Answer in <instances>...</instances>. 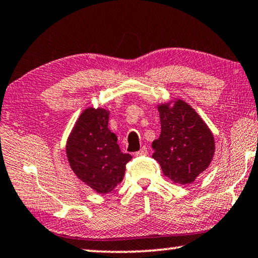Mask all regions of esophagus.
<instances>
[{
  "mask_svg": "<svg viewBox=\"0 0 258 258\" xmlns=\"http://www.w3.org/2000/svg\"><path fill=\"white\" fill-rule=\"evenodd\" d=\"M148 155V148L147 147H142L140 151H137L135 156L140 157V156H147Z\"/></svg>",
  "mask_w": 258,
  "mask_h": 258,
  "instance_id": "1",
  "label": "esophagus"
}]
</instances>
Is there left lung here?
Returning <instances> with one entry per match:
<instances>
[{"instance_id": "1", "label": "left lung", "mask_w": 258, "mask_h": 258, "mask_svg": "<svg viewBox=\"0 0 258 258\" xmlns=\"http://www.w3.org/2000/svg\"><path fill=\"white\" fill-rule=\"evenodd\" d=\"M160 132L152 142V157L164 175L180 185L191 184L210 166L215 152L214 136L184 100L158 104Z\"/></svg>"}]
</instances>
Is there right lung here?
I'll return each instance as SVG.
<instances>
[{
    "label": "right lung",
    "instance_id": "1",
    "mask_svg": "<svg viewBox=\"0 0 258 258\" xmlns=\"http://www.w3.org/2000/svg\"><path fill=\"white\" fill-rule=\"evenodd\" d=\"M109 110L88 107L80 114L66 142L71 169L95 192L107 194L123 180L125 164L132 159L123 154L117 137L108 129Z\"/></svg>",
    "mask_w": 258,
    "mask_h": 258
}]
</instances>
